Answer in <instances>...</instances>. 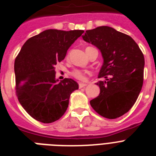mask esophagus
Here are the masks:
<instances>
[{"mask_svg":"<svg viewBox=\"0 0 156 156\" xmlns=\"http://www.w3.org/2000/svg\"><path fill=\"white\" fill-rule=\"evenodd\" d=\"M87 83H79V87L80 88H82V87H84L87 86Z\"/></svg>","mask_w":156,"mask_h":156,"instance_id":"1","label":"esophagus"}]
</instances>
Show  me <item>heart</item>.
I'll use <instances>...</instances> for the list:
<instances>
[{
	"instance_id": "obj_1",
	"label": "heart",
	"mask_w": 156,
	"mask_h": 156,
	"mask_svg": "<svg viewBox=\"0 0 156 156\" xmlns=\"http://www.w3.org/2000/svg\"><path fill=\"white\" fill-rule=\"evenodd\" d=\"M91 47H87L86 48V50L87 48H90ZM87 73V72L86 71H82L80 69H74L73 71H72L71 74L73 77H75L76 79L80 80H86V75Z\"/></svg>"
}]
</instances>
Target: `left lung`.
<instances>
[{"instance_id": "1", "label": "left lung", "mask_w": 156, "mask_h": 156, "mask_svg": "<svg viewBox=\"0 0 156 156\" xmlns=\"http://www.w3.org/2000/svg\"><path fill=\"white\" fill-rule=\"evenodd\" d=\"M86 42L97 47L104 63L98 78L100 94L90 104L97 113L107 119L122 116L133 107L144 80V58L132 37L109 27L87 30Z\"/></svg>"}]
</instances>
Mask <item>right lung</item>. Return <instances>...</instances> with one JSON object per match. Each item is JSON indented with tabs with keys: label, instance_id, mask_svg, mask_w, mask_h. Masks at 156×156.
<instances>
[{
	"label": "right lung",
	"instance_id": "right-lung-1",
	"mask_svg": "<svg viewBox=\"0 0 156 156\" xmlns=\"http://www.w3.org/2000/svg\"><path fill=\"white\" fill-rule=\"evenodd\" d=\"M83 30H47L26 41L15 60L16 96L27 113L44 123L55 122L68 108L75 80H55V65Z\"/></svg>",
	"mask_w": 156,
	"mask_h": 156
}]
</instances>
